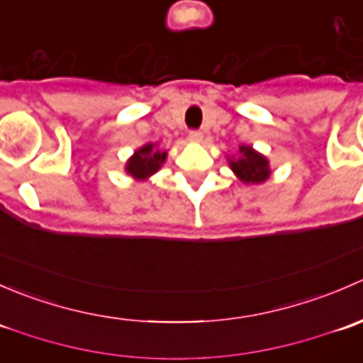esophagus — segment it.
<instances>
[{
  "label": "esophagus",
  "instance_id": "1",
  "mask_svg": "<svg viewBox=\"0 0 363 363\" xmlns=\"http://www.w3.org/2000/svg\"><path fill=\"white\" fill-rule=\"evenodd\" d=\"M202 138H203L202 131H199V130L189 131V140L191 142H202Z\"/></svg>",
  "mask_w": 363,
  "mask_h": 363
}]
</instances>
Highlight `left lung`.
<instances>
[{"label":"left lung","instance_id":"8db88e82","mask_svg":"<svg viewBox=\"0 0 363 363\" xmlns=\"http://www.w3.org/2000/svg\"><path fill=\"white\" fill-rule=\"evenodd\" d=\"M239 152L240 158L230 161V167L239 175L240 181L256 184V182H263L269 179V161L263 158L262 155L252 151L250 145H242Z\"/></svg>","mask_w":363,"mask_h":363}]
</instances>
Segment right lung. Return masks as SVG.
Returning a JSON list of instances; mask_svg holds the SVG:
<instances>
[{
  "instance_id": "right-lung-1",
  "label": "right lung",
  "mask_w": 363,
  "mask_h": 363,
  "mask_svg": "<svg viewBox=\"0 0 363 363\" xmlns=\"http://www.w3.org/2000/svg\"><path fill=\"white\" fill-rule=\"evenodd\" d=\"M167 158V151H158L155 145L149 144L138 149L126 164V172L137 179H145L160 170L161 163Z\"/></svg>"
}]
</instances>
